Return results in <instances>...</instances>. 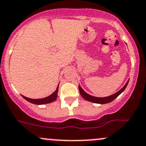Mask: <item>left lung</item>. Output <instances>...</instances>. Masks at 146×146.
Here are the masks:
<instances>
[{"label": "left lung", "instance_id": "obj_1", "mask_svg": "<svg viewBox=\"0 0 146 146\" xmlns=\"http://www.w3.org/2000/svg\"><path fill=\"white\" fill-rule=\"evenodd\" d=\"M128 82H129V80H128L126 84H125L124 86L118 91H117L115 94H112V95L110 96L107 97H104V98H99V97H95L93 96L89 95V94H86V93L82 89V87L79 85V91L80 93L81 96H82L83 98L85 99L86 100H88L89 102H92L94 103H97V104H106V103H109V102L113 101L115 98H116L121 93L123 92V91L125 89V88L127 87Z\"/></svg>", "mask_w": 146, "mask_h": 146}]
</instances>
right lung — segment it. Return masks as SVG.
Masks as SVG:
<instances>
[{
    "label": "right lung",
    "instance_id": "1",
    "mask_svg": "<svg viewBox=\"0 0 146 146\" xmlns=\"http://www.w3.org/2000/svg\"><path fill=\"white\" fill-rule=\"evenodd\" d=\"M58 89H59V84L57 86V89H56L55 92L52 93L51 95H50L49 96L44 98H41V99H32V98H27L24 96L21 95L22 97L24 99L27 100V101L31 102L33 104H35V105H44V104H48L50 103V102H52L57 99V93H58Z\"/></svg>",
    "mask_w": 146,
    "mask_h": 146
}]
</instances>
